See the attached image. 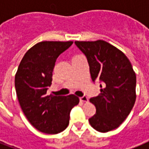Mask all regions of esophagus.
<instances>
[{
  "instance_id": "esophagus-1",
  "label": "esophagus",
  "mask_w": 149,
  "mask_h": 149,
  "mask_svg": "<svg viewBox=\"0 0 149 149\" xmlns=\"http://www.w3.org/2000/svg\"><path fill=\"white\" fill-rule=\"evenodd\" d=\"M80 101L83 102H87L88 101V97H86V96H82V97L80 98Z\"/></svg>"
}]
</instances>
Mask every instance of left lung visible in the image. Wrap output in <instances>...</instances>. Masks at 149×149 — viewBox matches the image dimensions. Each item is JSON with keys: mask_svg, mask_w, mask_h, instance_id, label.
Returning a JSON list of instances; mask_svg holds the SVG:
<instances>
[{"mask_svg": "<svg viewBox=\"0 0 149 149\" xmlns=\"http://www.w3.org/2000/svg\"><path fill=\"white\" fill-rule=\"evenodd\" d=\"M74 43L87 57L93 81L96 78L102 81L99 95L89 100L96 108L89 124L102 133L117 128L136 100V74L131 63L121 50L104 40Z\"/></svg>", "mask_w": 149, "mask_h": 149, "instance_id": "8db88e82", "label": "left lung"}]
</instances>
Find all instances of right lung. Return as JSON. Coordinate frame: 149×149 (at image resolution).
I'll list each match as a JSON object with an SVG mask.
<instances>
[{
  "mask_svg": "<svg viewBox=\"0 0 149 149\" xmlns=\"http://www.w3.org/2000/svg\"><path fill=\"white\" fill-rule=\"evenodd\" d=\"M72 41H42L29 49L15 78L16 94L23 113L36 129L58 134L68 126L70 112L79 103L76 95H47L51 85L55 62Z\"/></svg>",
  "mask_w": 149,
  "mask_h": 149,
  "instance_id": "add662e5",
  "label": "right lung"
}]
</instances>
